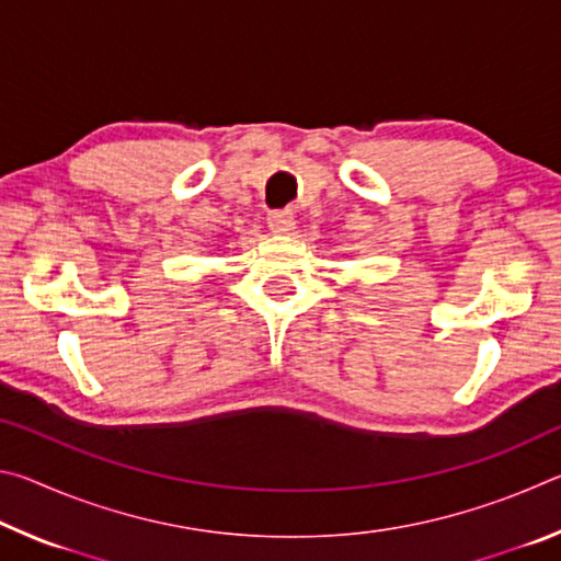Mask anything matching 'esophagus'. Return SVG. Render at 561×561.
Listing matches in <instances>:
<instances>
[{
	"instance_id": "obj_1",
	"label": "esophagus",
	"mask_w": 561,
	"mask_h": 561,
	"mask_svg": "<svg viewBox=\"0 0 561 561\" xmlns=\"http://www.w3.org/2000/svg\"><path fill=\"white\" fill-rule=\"evenodd\" d=\"M267 225L274 234H289L294 230V225H297V220H294L291 210H272L267 215Z\"/></svg>"
}]
</instances>
